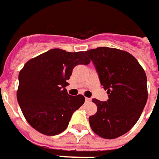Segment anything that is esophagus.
Returning a JSON list of instances; mask_svg holds the SVG:
<instances>
[{"mask_svg": "<svg viewBox=\"0 0 159 159\" xmlns=\"http://www.w3.org/2000/svg\"><path fill=\"white\" fill-rule=\"evenodd\" d=\"M85 100H86V102H90V101H91V98H85Z\"/></svg>", "mask_w": 159, "mask_h": 159, "instance_id": "1", "label": "esophagus"}]
</instances>
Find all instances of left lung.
<instances>
[{"mask_svg": "<svg viewBox=\"0 0 159 159\" xmlns=\"http://www.w3.org/2000/svg\"><path fill=\"white\" fill-rule=\"evenodd\" d=\"M109 99H93L97 113L89 117L95 133L107 139L128 132L138 122L148 98L147 78L138 60L120 49L100 47L85 51Z\"/></svg>", "mask_w": 159, "mask_h": 159, "instance_id": "8db88e82", "label": "left lung"}]
</instances>
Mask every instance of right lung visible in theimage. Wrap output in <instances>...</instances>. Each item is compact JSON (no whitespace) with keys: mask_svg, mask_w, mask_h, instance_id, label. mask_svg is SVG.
<instances>
[{"mask_svg":"<svg viewBox=\"0 0 159 159\" xmlns=\"http://www.w3.org/2000/svg\"><path fill=\"white\" fill-rule=\"evenodd\" d=\"M90 62L85 52L53 48L26 62L19 73L17 101L26 120L47 136L65 130L73 113L84 103L83 95L70 96L65 87L76 65Z\"/></svg>","mask_w":159,"mask_h":159,"instance_id":"obj_1","label":"right lung"}]
</instances>
